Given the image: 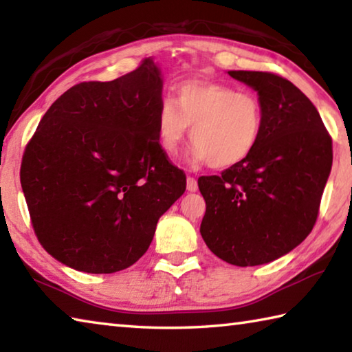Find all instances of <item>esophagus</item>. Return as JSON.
Returning a JSON list of instances; mask_svg holds the SVG:
<instances>
[{"label": "esophagus", "mask_w": 352, "mask_h": 352, "mask_svg": "<svg viewBox=\"0 0 352 352\" xmlns=\"http://www.w3.org/2000/svg\"><path fill=\"white\" fill-rule=\"evenodd\" d=\"M186 189L189 190V192H195V190L199 189L197 180H195L194 177H188V180H186Z\"/></svg>", "instance_id": "34e87169"}]
</instances>
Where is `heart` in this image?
<instances>
[{
    "instance_id": "b5f03b06",
    "label": "heart",
    "mask_w": 352,
    "mask_h": 352,
    "mask_svg": "<svg viewBox=\"0 0 352 352\" xmlns=\"http://www.w3.org/2000/svg\"><path fill=\"white\" fill-rule=\"evenodd\" d=\"M190 129V158L228 169L254 152L264 129L261 100L250 91L210 80H186L177 100H162L157 115L160 147L174 155Z\"/></svg>"
}]
</instances>
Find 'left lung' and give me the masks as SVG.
<instances>
[{
  "label": "left lung",
  "mask_w": 352,
  "mask_h": 352,
  "mask_svg": "<svg viewBox=\"0 0 352 352\" xmlns=\"http://www.w3.org/2000/svg\"><path fill=\"white\" fill-rule=\"evenodd\" d=\"M258 91L264 129L250 157L199 178L206 201L200 234L225 262L253 267L281 258L317 222L332 168V140L294 83L267 71H228Z\"/></svg>",
  "instance_id": "8db88e82"
}]
</instances>
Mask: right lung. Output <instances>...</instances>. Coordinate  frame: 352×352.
Returning a JSON list of instances; mask_svg holds the SVG:
<instances>
[{"instance_id":"right-lung-1","label":"right lung","mask_w":352,"mask_h":352,"mask_svg":"<svg viewBox=\"0 0 352 352\" xmlns=\"http://www.w3.org/2000/svg\"><path fill=\"white\" fill-rule=\"evenodd\" d=\"M162 88L151 57L111 82L77 83L29 140L20 180L32 228L71 269L115 273L135 264L186 189L158 142Z\"/></svg>"}]
</instances>
